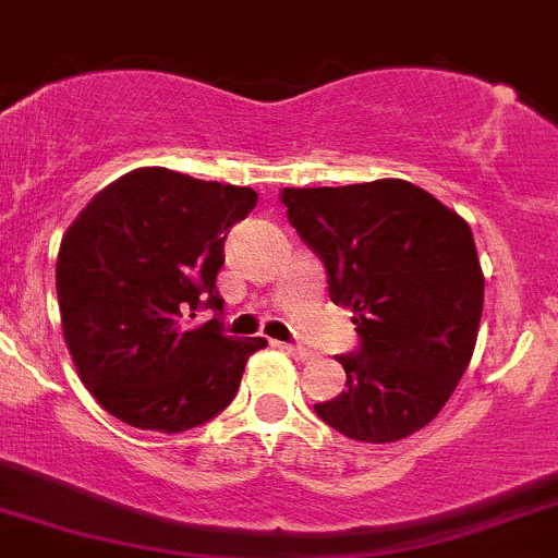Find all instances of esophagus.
Segmentation results:
<instances>
[{
  "label": "esophagus",
  "mask_w": 558,
  "mask_h": 558,
  "mask_svg": "<svg viewBox=\"0 0 558 558\" xmlns=\"http://www.w3.org/2000/svg\"><path fill=\"white\" fill-rule=\"evenodd\" d=\"M287 354H292L295 360H301V363H308V360H317V352H312V349L306 347H284Z\"/></svg>",
  "instance_id": "34e87169"
}]
</instances>
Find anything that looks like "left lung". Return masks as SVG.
I'll return each mask as SVG.
<instances>
[{"instance_id": "8db88e82", "label": "left lung", "mask_w": 558, "mask_h": 558, "mask_svg": "<svg viewBox=\"0 0 558 558\" xmlns=\"http://www.w3.org/2000/svg\"><path fill=\"white\" fill-rule=\"evenodd\" d=\"M281 204L360 332L357 352L338 357L347 389L314 405L317 416L360 444L427 427L478 338L484 271L470 226L405 180L284 187Z\"/></svg>"}]
</instances>
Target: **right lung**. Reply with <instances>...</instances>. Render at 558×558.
Instances as JSON below:
<instances>
[{
	"label": "right lung",
	"instance_id": "obj_1",
	"mask_svg": "<svg viewBox=\"0 0 558 558\" xmlns=\"http://www.w3.org/2000/svg\"><path fill=\"white\" fill-rule=\"evenodd\" d=\"M255 204L252 187L145 166L109 182L66 228L56 263L64 341L85 389L114 418L185 433L236 398L266 338L191 319L201 303L222 308V241Z\"/></svg>",
	"mask_w": 558,
	"mask_h": 558
}]
</instances>
